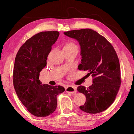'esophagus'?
<instances>
[{"instance_id": "obj_1", "label": "esophagus", "mask_w": 134, "mask_h": 134, "mask_svg": "<svg viewBox=\"0 0 134 134\" xmlns=\"http://www.w3.org/2000/svg\"><path fill=\"white\" fill-rule=\"evenodd\" d=\"M66 92L68 93H71V94H74L76 92V87L75 86H68L65 89Z\"/></svg>"}]
</instances>
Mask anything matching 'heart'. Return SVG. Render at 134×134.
I'll return each instance as SVG.
<instances>
[{
  "mask_svg": "<svg viewBox=\"0 0 134 134\" xmlns=\"http://www.w3.org/2000/svg\"><path fill=\"white\" fill-rule=\"evenodd\" d=\"M73 47H77L76 44L73 42H68L64 47V48H73Z\"/></svg>",
  "mask_w": 134,
  "mask_h": 134,
  "instance_id": "1",
  "label": "heart"
}]
</instances>
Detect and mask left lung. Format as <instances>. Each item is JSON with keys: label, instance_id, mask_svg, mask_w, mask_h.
Returning <instances> with one entry per match:
<instances>
[{"label": "left lung", "instance_id": "obj_1", "mask_svg": "<svg viewBox=\"0 0 134 134\" xmlns=\"http://www.w3.org/2000/svg\"><path fill=\"white\" fill-rule=\"evenodd\" d=\"M64 34L79 42L82 58L79 70L88 71L94 78L88 88L82 86L77 88L86 97L79 108L93 114L104 111L115 100L121 84L120 65L114 48L103 36L89 28Z\"/></svg>", "mask_w": 134, "mask_h": 134}]
</instances>
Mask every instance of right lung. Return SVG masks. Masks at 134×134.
<instances>
[{"instance_id":"add662e5","label":"right lung","mask_w":134,"mask_h":134,"mask_svg":"<svg viewBox=\"0 0 134 134\" xmlns=\"http://www.w3.org/2000/svg\"><path fill=\"white\" fill-rule=\"evenodd\" d=\"M59 36L58 31L40 32L27 40L15 58L13 85L16 94L27 110L37 117L52 114L57 107L58 96L65 91L62 86L42 84L39 80Z\"/></svg>"}]
</instances>
